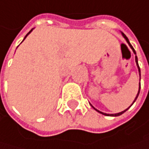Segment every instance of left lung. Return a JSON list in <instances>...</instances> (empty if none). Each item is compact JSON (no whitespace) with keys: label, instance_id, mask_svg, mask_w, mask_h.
Listing matches in <instances>:
<instances>
[{"label":"left lung","instance_id":"1","mask_svg":"<svg viewBox=\"0 0 149 149\" xmlns=\"http://www.w3.org/2000/svg\"><path fill=\"white\" fill-rule=\"evenodd\" d=\"M122 34H123L124 38H125V39L126 40V41H127V43L129 44V46L131 47V48L132 49L133 53H134V54L136 55V52H135L134 48L132 47V46L131 45V43L129 42V40H128V38H127V37L125 36V34H124V33H122ZM135 61H136V63H137V65H138V69H139V73H140V76H141V69H140V67H139V64H138V58H137V56H135ZM140 90H141V83H140L139 92H138V94H137V96H136V98H135L134 102L136 101V99L138 98V96H139V93H140ZM134 102H133V103H134ZM92 107H93V106H92ZM130 107H131V106H130ZM130 107H129V108H130ZM129 108H128V109H129ZM93 109H94V108H93ZM95 109V110H97L96 109ZM127 109H125V110H124V111H122V112H120V113H116V114H106V113H102V112H101V111H99V110H97V111H98V112H100V113H102V114H103V115H105V116H120V115H122V114H123L124 112H125V111H126Z\"/></svg>","mask_w":149,"mask_h":149}]
</instances>
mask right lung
Instances as JSON below:
<instances>
[{"label": "right lung", "mask_w": 149, "mask_h": 149, "mask_svg": "<svg viewBox=\"0 0 149 149\" xmlns=\"http://www.w3.org/2000/svg\"><path fill=\"white\" fill-rule=\"evenodd\" d=\"M31 31H33V29H31V31H29V33H27V34H26V36H25V37H24V39H25V38H26V37H27V35H28V34H29V33H31Z\"/></svg>", "instance_id": "1"}]
</instances>
